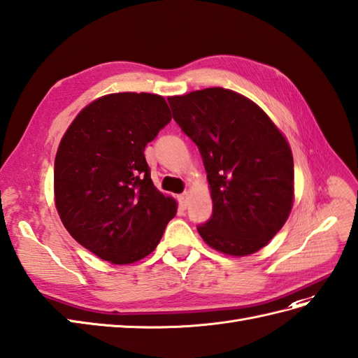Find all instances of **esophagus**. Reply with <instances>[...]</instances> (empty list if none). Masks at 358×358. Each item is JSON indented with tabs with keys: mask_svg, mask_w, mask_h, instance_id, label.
<instances>
[{
	"mask_svg": "<svg viewBox=\"0 0 358 358\" xmlns=\"http://www.w3.org/2000/svg\"><path fill=\"white\" fill-rule=\"evenodd\" d=\"M187 203H189V196H187V194L185 192V194H181V195L178 196V204H180L181 208H186V207H187Z\"/></svg>",
	"mask_w": 358,
	"mask_h": 358,
	"instance_id": "1",
	"label": "esophagus"
}]
</instances>
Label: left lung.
Masks as SVG:
<instances>
[{"label":"left lung","instance_id":"left-lung-1","mask_svg":"<svg viewBox=\"0 0 358 358\" xmlns=\"http://www.w3.org/2000/svg\"><path fill=\"white\" fill-rule=\"evenodd\" d=\"M168 103L207 172L213 213L198 233L224 254L257 252L281 230L293 204L289 143L257 104L233 90L208 87Z\"/></svg>","mask_w":358,"mask_h":358}]
</instances>
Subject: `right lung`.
<instances>
[{
    "instance_id": "right-lung-1",
    "label": "right lung",
    "mask_w": 358,
    "mask_h": 358,
    "mask_svg": "<svg viewBox=\"0 0 358 358\" xmlns=\"http://www.w3.org/2000/svg\"><path fill=\"white\" fill-rule=\"evenodd\" d=\"M171 119L163 96L124 92L89 104L63 136L54 162L57 212L99 259L146 257L176 216L177 203L154 187L143 154Z\"/></svg>"
}]
</instances>
